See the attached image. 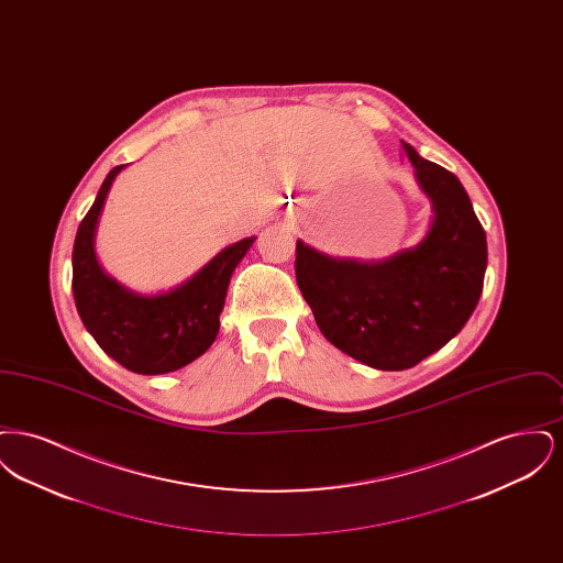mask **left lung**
<instances>
[{
    "label": "left lung",
    "instance_id": "8db88e82",
    "mask_svg": "<svg viewBox=\"0 0 563 563\" xmlns=\"http://www.w3.org/2000/svg\"><path fill=\"white\" fill-rule=\"evenodd\" d=\"M434 205L429 236L379 264L327 257L297 242V287L322 335L352 358L401 372L443 349L482 297L487 241L454 173L402 143Z\"/></svg>",
    "mask_w": 563,
    "mask_h": 563
}]
</instances>
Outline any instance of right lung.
<instances>
[{
    "label": "right lung",
    "instance_id": "1",
    "mask_svg": "<svg viewBox=\"0 0 563 563\" xmlns=\"http://www.w3.org/2000/svg\"><path fill=\"white\" fill-rule=\"evenodd\" d=\"M122 168L124 164L109 170L78 228L74 299L84 327L122 367L134 374H168L186 367L213 344L232 272L255 239L223 249L170 294L143 297L126 291L99 268L95 257V228L109 188Z\"/></svg>",
    "mask_w": 563,
    "mask_h": 563
}]
</instances>
